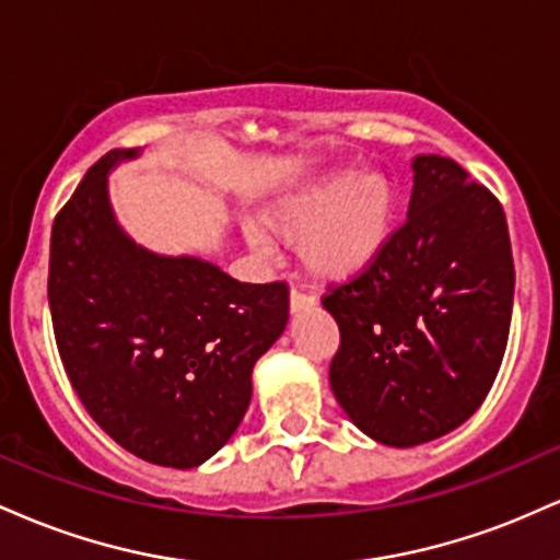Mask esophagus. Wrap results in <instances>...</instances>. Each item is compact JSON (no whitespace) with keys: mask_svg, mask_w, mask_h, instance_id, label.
Here are the masks:
<instances>
[{"mask_svg":"<svg viewBox=\"0 0 560 560\" xmlns=\"http://www.w3.org/2000/svg\"><path fill=\"white\" fill-rule=\"evenodd\" d=\"M316 305V300L311 298V294H302V292H298V289H292V292H289V313H300V311H305V307H313Z\"/></svg>","mask_w":560,"mask_h":560,"instance_id":"34e87169","label":"esophagus"}]
</instances>
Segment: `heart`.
<instances>
[{
    "label": "heart",
    "mask_w": 560,
    "mask_h": 560,
    "mask_svg": "<svg viewBox=\"0 0 560 560\" xmlns=\"http://www.w3.org/2000/svg\"><path fill=\"white\" fill-rule=\"evenodd\" d=\"M400 191L384 171L334 165L302 178L260 210L247 240L268 253L269 234L298 242L302 271L318 284H350L369 273L395 240Z\"/></svg>",
    "instance_id": "b5f03b06"
}]
</instances>
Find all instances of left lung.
I'll return each instance as SVG.
<instances>
[{"label":"left lung","instance_id":"8db88e82","mask_svg":"<svg viewBox=\"0 0 560 560\" xmlns=\"http://www.w3.org/2000/svg\"><path fill=\"white\" fill-rule=\"evenodd\" d=\"M410 171L408 218L384 258L324 298L339 326L334 397L389 447L477 413L503 363L516 284L498 199L450 158L416 155Z\"/></svg>","mask_w":560,"mask_h":560}]
</instances>
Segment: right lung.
I'll return each instance as SVG.
<instances>
[{
  "mask_svg": "<svg viewBox=\"0 0 560 560\" xmlns=\"http://www.w3.org/2000/svg\"><path fill=\"white\" fill-rule=\"evenodd\" d=\"M139 155L107 152L55 218L49 311L89 416L141 460L195 468L247 413L255 363L287 329V284H242L210 260L133 242L110 173Z\"/></svg>",
  "mask_w": 560,
  "mask_h": 560,
  "instance_id": "1",
  "label": "right lung"
}]
</instances>
